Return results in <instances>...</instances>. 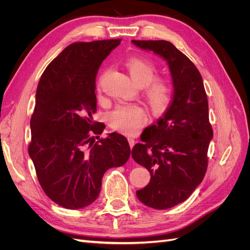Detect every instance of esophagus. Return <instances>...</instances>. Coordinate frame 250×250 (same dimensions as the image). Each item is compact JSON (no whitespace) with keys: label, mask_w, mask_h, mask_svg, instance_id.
I'll list each match as a JSON object with an SVG mask.
<instances>
[{"label":"esophagus","mask_w":250,"mask_h":250,"mask_svg":"<svg viewBox=\"0 0 250 250\" xmlns=\"http://www.w3.org/2000/svg\"><path fill=\"white\" fill-rule=\"evenodd\" d=\"M128 143H129V146H130V148L132 149V147L134 146V140L132 139V138H128Z\"/></svg>","instance_id":"obj_1"}]
</instances>
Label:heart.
I'll return each instance as SVG.
<instances>
[{"instance_id": "obj_1", "label": "heart", "mask_w": 250, "mask_h": 250, "mask_svg": "<svg viewBox=\"0 0 250 250\" xmlns=\"http://www.w3.org/2000/svg\"><path fill=\"white\" fill-rule=\"evenodd\" d=\"M126 67L131 78L140 86H145V96L149 106L156 115H161L171 103L172 87L165 79H155L156 66L146 59L131 57L126 60ZM146 122V113L137 104L119 105L109 115L110 126L125 134H133Z\"/></svg>"}]
</instances>
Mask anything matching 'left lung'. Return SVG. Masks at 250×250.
<instances>
[{
  "label": "left lung",
  "instance_id": "obj_1",
  "mask_svg": "<svg viewBox=\"0 0 250 250\" xmlns=\"http://www.w3.org/2000/svg\"><path fill=\"white\" fill-rule=\"evenodd\" d=\"M167 62L173 97L164 116L142 133L132 158L150 172V183L138 199L155 209H167L190 197L206 175L208 149L213 139L202 77L184 53L167 41H131Z\"/></svg>",
  "mask_w": 250,
  "mask_h": 250
}]
</instances>
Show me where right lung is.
I'll return each instance as SVG.
<instances>
[{
  "label": "right lung",
  "instance_id": "obj_1",
  "mask_svg": "<svg viewBox=\"0 0 250 250\" xmlns=\"http://www.w3.org/2000/svg\"><path fill=\"white\" fill-rule=\"evenodd\" d=\"M120 42H74L53 59L39 82L29 156L43 192L62 208L92 204L100 194L104 173L125 165L130 156L127 139L117 132L93 144V134L105 128L93 119L96 75Z\"/></svg>",
  "mask_w": 250,
  "mask_h": 250
}]
</instances>
